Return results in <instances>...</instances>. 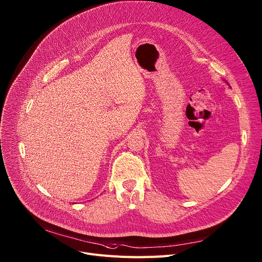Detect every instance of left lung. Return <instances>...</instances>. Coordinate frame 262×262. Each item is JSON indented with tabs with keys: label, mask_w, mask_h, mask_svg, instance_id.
<instances>
[{
	"label": "left lung",
	"mask_w": 262,
	"mask_h": 262,
	"mask_svg": "<svg viewBox=\"0 0 262 262\" xmlns=\"http://www.w3.org/2000/svg\"><path fill=\"white\" fill-rule=\"evenodd\" d=\"M224 81H225V82H226V84H227V85H228V86H229V84H228V82H227V81H226V80H224Z\"/></svg>",
	"instance_id": "1"
}]
</instances>
